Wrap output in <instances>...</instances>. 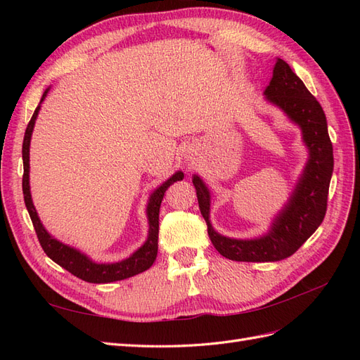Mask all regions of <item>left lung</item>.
Segmentation results:
<instances>
[{
  "label": "left lung",
  "mask_w": 360,
  "mask_h": 360,
  "mask_svg": "<svg viewBox=\"0 0 360 360\" xmlns=\"http://www.w3.org/2000/svg\"><path fill=\"white\" fill-rule=\"evenodd\" d=\"M264 94L266 101L276 105L300 127L309 159L288 202L271 222L270 230L264 236L249 240L230 238L214 231L210 222V191L198 176H193L192 183L210 240L217 252L233 261L264 263L288 258L317 230L328 209L333 147L321 105L281 58L276 60L274 76Z\"/></svg>",
  "instance_id": "1"
}]
</instances>
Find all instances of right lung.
Masks as SVG:
<instances>
[{"instance_id":"right-lung-1","label":"right lung","mask_w":360,"mask_h":360,"mask_svg":"<svg viewBox=\"0 0 360 360\" xmlns=\"http://www.w3.org/2000/svg\"><path fill=\"white\" fill-rule=\"evenodd\" d=\"M48 91H49V89H46L45 93H43L40 103L45 101ZM40 103L30 120V123L25 130V136H24L22 191H24V200H25L27 210L30 213V217L32 221V225H34L37 238H39L43 250H45V254L52 261H56L58 266L70 271V274L75 275L76 278H79L86 282H91V284H108V282L122 281V279H126L130 276H135L138 274H143V271H146L147 269L151 267V264L155 263V259L158 257L159 209H160V202L163 200V195H165V191L171 186L174 181L183 180L184 174L181 171H177L174 176H171L165 183H162L158 189H155V192L150 195L148 204H147L148 237H147L146 243L139 249H136L129 258L118 261V263H106V264L96 263V261H93L91 258L82 254L81 250L75 249L69 245H64L60 240H57V238H53L45 230V226L41 225V222L39 219V214L36 212V207H34V204H32L31 192H30V143H31L32 129H34L36 118L40 111Z\"/></svg>"}]
</instances>
